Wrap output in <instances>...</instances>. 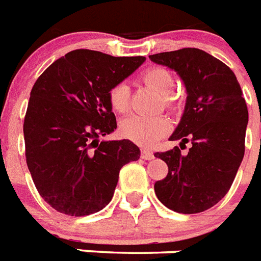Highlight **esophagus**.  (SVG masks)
Segmentation results:
<instances>
[{
    "label": "esophagus",
    "mask_w": 261,
    "mask_h": 261,
    "mask_svg": "<svg viewBox=\"0 0 261 261\" xmlns=\"http://www.w3.org/2000/svg\"><path fill=\"white\" fill-rule=\"evenodd\" d=\"M141 158L145 160H151L153 159L155 156H153V152L148 151V149H141Z\"/></svg>",
    "instance_id": "34e87169"
}]
</instances>
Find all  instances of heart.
I'll list each match as a JSON object with an SVG mask.
<instances>
[{"label":"heart","instance_id":"1","mask_svg":"<svg viewBox=\"0 0 261 261\" xmlns=\"http://www.w3.org/2000/svg\"><path fill=\"white\" fill-rule=\"evenodd\" d=\"M141 79L148 86L162 94V106L168 112L179 109V101L171 94L175 81L168 70L163 67H151L145 70ZM110 108L116 113H125L129 108V87L126 83L114 85L108 93ZM170 122L162 116H129L120 124V133L125 139L141 147H151L168 132Z\"/></svg>","mask_w":261,"mask_h":261}]
</instances>
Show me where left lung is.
<instances>
[{
	"label": "left lung",
	"mask_w": 261,
	"mask_h": 261,
	"mask_svg": "<svg viewBox=\"0 0 261 261\" xmlns=\"http://www.w3.org/2000/svg\"><path fill=\"white\" fill-rule=\"evenodd\" d=\"M153 63L176 71L187 91L186 106L170 140L180 148L156 152L168 174L155 183V194L176 213L210 209L232 186L245 151L248 109L234 72L198 48L149 55ZM187 142L186 155L180 149Z\"/></svg>",
	"instance_id": "left-lung-1"
}]
</instances>
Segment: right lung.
I'll use <instances>...</instances> for the list:
<instances>
[{"label": "right lung", "mask_w": 261, "mask_h": 261, "mask_svg": "<svg viewBox=\"0 0 261 261\" xmlns=\"http://www.w3.org/2000/svg\"><path fill=\"white\" fill-rule=\"evenodd\" d=\"M144 60L75 49L33 85L24 118L25 158L41 198L60 213L82 217L103 209L122 166L140 158L132 141L99 137L117 128L108 93Z\"/></svg>", "instance_id": "add662e5"}]
</instances>
